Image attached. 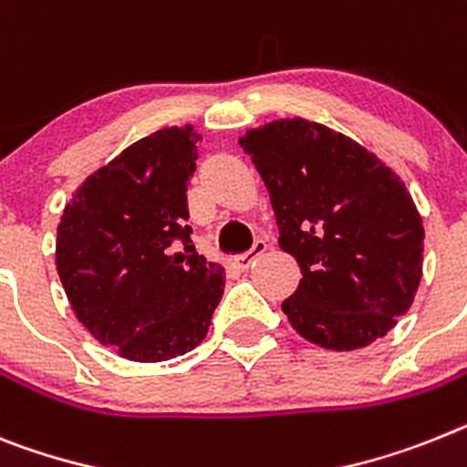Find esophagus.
<instances>
[{
  "instance_id": "esophagus-1",
  "label": "esophagus",
  "mask_w": 467,
  "mask_h": 467,
  "mask_svg": "<svg viewBox=\"0 0 467 467\" xmlns=\"http://www.w3.org/2000/svg\"><path fill=\"white\" fill-rule=\"evenodd\" d=\"M266 248H269V243H266L265 238H257V241H254V245L248 250V253L241 254V257H236L238 269H241V272H248L250 266H253V262L257 260V257H260V254L265 253Z\"/></svg>"
}]
</instances>
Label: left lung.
Here are the masks:
<instances>
[{
  "label": "left lung",
  "mask_w": 467,
  "mask_h": 467,
  "mask_svg": "<svg viewBox=\"0 0 467 467\" xmlns=\"http://www.w3.org/2000/svg\"><path fill=\"white\" fill-rule=\"evenodd\" d=\"M269 189L300 285L281 309L305 340L349 352L409 312L423 272V219L401 179L340 131L302 118L238 141Z\"/></svg>",
  "instance_id": "1"
}]
</instances>
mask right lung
Listing matches in <instances>:
<instances>
[{
  "mask_svg": "<svg viewBox=\"0 0 467 467\" xmlns=\"http://www.w3.org/2000/svg\"><path fill=\"white\" fill-rule=\"evenodd\" d=\"M191 127L139 139L73 193L58 224L56 269L75 317L130 361H167L207 336L224 269L195 253L186 191Z\"/></svg>",
  "mask_w": 467,
  "mask_h": 467,
  "instance_id": "1",
  "label": "right lung"
}]
</instances>
